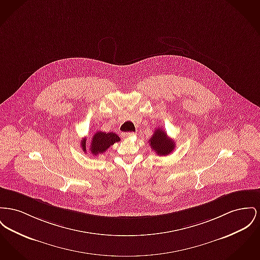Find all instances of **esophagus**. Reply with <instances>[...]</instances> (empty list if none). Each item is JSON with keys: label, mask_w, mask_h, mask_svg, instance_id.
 Returning <instances> with one entry per match:
<instances>
[{"label": "esophagus", "mask_w": 260, "mask_h": 260, "mask_svg": "<svg viewBox=\"0 0 260 260\" xmlns=\"http://www.w3.org/2000/svg\"><path fill=\"white\" fill-rule=\"evenodd\" d=\"M135 136H136V135H135L134 133H123V134H122V137H123V138H133V137H135Z\"/></svg>", "instance_id": "esophagus-1"}]
</instances>
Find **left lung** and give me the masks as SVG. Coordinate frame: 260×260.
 <instances>
[{"mask_svg": "<svg viewBox=\"0 0 260 260\" xmlns=\"http://www.w3.org/2000/svg\"><path fill=\"white\" fill-rule=\"evenodd\" d=\"M149 144L159 156L169 155L175 149L176 146L175 141L169 138L166 132L162 128L155 129L152 137L149 138Z\"/></svg>", "mask_w": 260, "mask_h": 260, "instance_id": "obj_1", "label": "left lung"}]
</instances>
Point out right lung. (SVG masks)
Listing matches in <instances>:
<instances>
[{
    "mask_svg": "<svg viewBox=\"0 0 260 260\" xmlns=\"http://www.w3.org/2000/svg\"><path fill=\"white\" fill-rule=\"evenodd\" d=\"M121 138H119L114 133H103V132H97L91 139L90 144V151L93 155L97 156L98 154L104 153L110 146H112L114 143L120 141ZM82 150L86 152V140L82 139L80 141Z\"/></svg>",
    "mask_w": 260,
    "mask_h": 260,
    "instance_id": "add662e5",
    "label": "right lung"
}]
</instances>
